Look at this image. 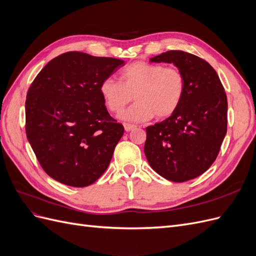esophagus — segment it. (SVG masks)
<instances>
[{"instance_id": "esophagus-1", "label": "esophagus", "mask_w": 256, "mask_h": 256, "mask_svg": "<svg viewBox=\"0 0 256 256\" xmlns=\"http://www.w3.org/2000/svg\"><path fill=\"white\" fill-rule=\"evenodd\" d=\"M124 127H125L126 131H130V130L136 128V125H132V124H128V122H124Z\"/></svg>"}]
</instances>
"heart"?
<instances>
[{
	"label": "heart",
	"mask_w": 256,
	"mask_h": 256,
	"mask_svg": "<svg viewBox=\"0 0 256 256\" xmlns=\"http://www.w3.org/2000/svg\"><path fill=\"white\" fill-rule=\"evenodd\" d=\"M120 81L104 79L100 84V95L108 109L118 114L131 100L134 104L122 113V118L144 122L152 118H168L180 106L186 92L184 74L176 66L134 62L126 66Z\"/></svg>",
	"instance_id": "obj_1"
}]
</instances>
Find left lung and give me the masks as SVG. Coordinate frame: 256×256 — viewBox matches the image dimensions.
I'll use <instances>...</instances> for the list:
<instances>
[{
	"label": "left lung",
	"mask_w": 256,
	"mask_h": 256,
	"mask_svg": "<svg viewBox=\"0 0 256 256\" xmlns=\"http://www.w3.org/2000/svg\"><path fill=\"white\" fill-rule=\"evenodd\" d=\"M154 63H173L186 78L178 110L146 128L145 156L166 180L182 182L210 168L228 130V98L214 69L194 54L171 50L154 56Z\"/></svg>",
	"instance_id": "obj_1"
}]
</instances>
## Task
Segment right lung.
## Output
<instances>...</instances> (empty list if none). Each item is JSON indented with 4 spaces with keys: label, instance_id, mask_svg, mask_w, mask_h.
<instances>
[{
    "label": "right lung",
    "instance_id": "1",
    "mask_svg": "<svg viewBox=\"0 0 256 256\" xmlns=\"http://www.w3.org/2000/svg\"><path fill=\"white\" fill-rule=\"evenodd\" d=\"M124 65L118 58L70 51L51 60L30 84L26 132L53 180L88 187L109 166L124 126L108 112L99 88Z\"/></svg>",
    "mask_w": 256,
    "mask_h": 256
}]
</instances>
